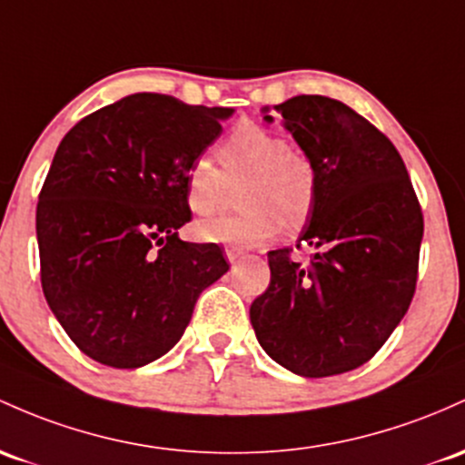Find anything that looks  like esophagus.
Here are the masks:
<instances>
[{
    "instance_id": "34e87169",
    "label": "esophagus",
    "mask_w": 465,
    "mask_h": 465,
    "mask_svg": "<svg viewBox=\"0 0 465 465\" xmlns=\"http://www.w3.org/2000/svg\"><path fill=\"white\" fill-rule=\"evenodd\" d=\"M224 256H227L229 262H236V260H241L244 256V252L238 247H224Z\"/></svg>"
}]
</instances>
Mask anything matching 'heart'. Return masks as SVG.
Here are the masks:
<instances>
[{"label": "heart", "mask_w": 465, "mask_h": 465, "mask_svg": "<svg viewBox=\"0 0 465 465\" xmlns=\"http://www.w3.org/2000/svg\"><path fill=\"white\" fill-rule=\"evenodd\" d=\"M217 170L209 158H196L185 172L187 205L209 216L227 203L232 185H241L244 207L229 216L207 218L196 233L209 242L258 244L287 224L300 229L313 213L320 176L307 152L291 147L275 132L256 124L233 127L216 145Z\"/></svg>", "instance_id": "b5f03b06"}]
</instances>
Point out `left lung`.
I'll list each match as a JSON object with an SVG mask.
<instances>
[{"instance_id":"1","label":"left lung","mask_w":465,"mask_h":465,"mask_svg":"<svg viewBox=\"0 0 465 465\" xmlns=\"http://www.w3.org/2000/svg\"><path fill=\"white\" fill-rule=\"evenodd\" d=\"M273 110L318 167V203L295 244L313 253L302 264L293 247L269 252L272 280L249 315L260 346L284 369L346 373L384 346L411 307L421 205L395 145L349 105L300 94Z\"/></svg>"}]
</instances>
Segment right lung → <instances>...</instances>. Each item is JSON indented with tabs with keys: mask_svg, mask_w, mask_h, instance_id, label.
<instances>
[{
	"mask_svg": "<svg viewBox=\"0 0 465 465\" xmlns=\"http://www.w3.org/2000/svg\"><path fill=\"white\" fill-rule=\"evenodd\" d=\"M232 108L139 92L81 119L59 143L37 203L42 289L92 360L139 369L190 324L201 291L229 264L185 242V172Z\"/></svg>",
	"mask_w": 465,
	"mask_h": 465,
	"instance_id": "right-lung-1",
	"label": "right lung"
}]
</instances>
